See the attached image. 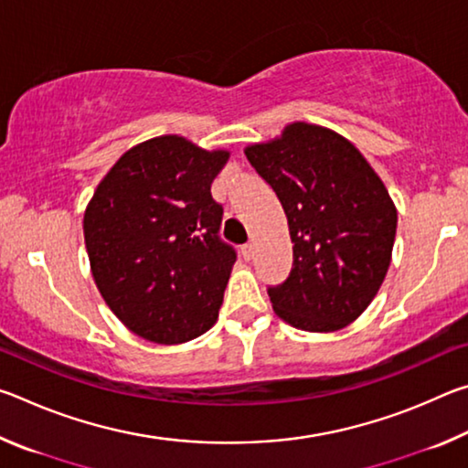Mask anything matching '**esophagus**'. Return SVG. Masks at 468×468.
Returning <instances> with one entry per match:
<instances>
[{"label": "esophagus", "instance_id": "1", "mask_svg": "<svg viewBox=\"0 0 468 468\" xmlns=\"http://www.w3.org/2000/svg\"><path fill=\"white\" fill-rule=\"evenodd\" d=\"M241 256H243L245 260H251V256H253V243L241 245Z\"/></svg>", "mask_w": 468, "mask_h": 468}]
</instances>
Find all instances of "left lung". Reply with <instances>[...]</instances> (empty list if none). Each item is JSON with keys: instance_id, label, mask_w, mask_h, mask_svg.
<instances>
[{"instance_id": "left-lung-1", "label": "left lung", "mask_w": 468, "mask_h": 468, "mask_svg": "<svg viewBox=\"0 0 468 468\" xmlns=\"http://www.w3.org/2000/svg\"><path fill=\"white\" fill-rule=\"evenodd\" d=\"M289 220L292 268L268 289L274 314L307 332H335L367 310L386 279L396 206L351 142L295 122L279 138L245 148Z\"/></svg>"}]
</instances>
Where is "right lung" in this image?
I'll use <instances>...</instances> for the list:
<instances>
[{
	"label": "right lung",
	"mask_w": 468,
	"mask_h": 468,
	"mask_svg": "<svg viewBox=\"0 0 468 468\" xmlns=\"http://www.w3.org/2000/svg\"><path fill=\"white\" fill-rule=\"evenodd\" d=\"M229 161L181 136L130 148L84 212L92 279L133 335L187 343L218 318L237 253L218 237L223 206L210 194Z\"/></svg>",
	"instance_id": "right-lung-1"
}]
</instances>
